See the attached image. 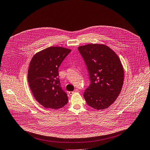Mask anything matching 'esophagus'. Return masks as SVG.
<instances>
[{
  "label": "esophagus",
  "mask_w": 150,
  "mask_h": 150,
  "mask_svg": "<svg viewBox=\"0 0 150 150\" xmlns=\"http://www.w3.org/2000/svg\"><path fill=\"white\" fill-rule=\"evenodd\" d=\"M78 91H79V90H78V89H75L74 91H69V95H73L74 93H76V92H78Z\"/></svg>",
  "instance_id": "34e87169"
}]
</instances>
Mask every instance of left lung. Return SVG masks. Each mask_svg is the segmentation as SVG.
Returning a JSON list of instances; mask_svg holds the SVG:
<instances>
[{"instance_id": "obj_1", "label": "left lung", "mask_w": 150, "mask_h": 150, "mask_svg": "<svg viewBox=\"0 0 150 150\" xmlns=\"http://www.w3.org/2000/svg\"><path fill=\"white\" fill-rule=\"evenodd\" d=\"M89 73L90 85L83 96L88 106L96 110L106 109L120 93L124 71L115 52L102 44H89L79 47Z\"/></svg>"}]
</instances>
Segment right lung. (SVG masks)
<instances>
[{"label": "right lung", "instance_id": "1", "mask_svg": "<svg viewBox=\"0 0 150 150\" xmlns=\"http://www.w3.org/2000/svg\"><path fill=\"white\" fill-rule=\"evenodd\" d=\"M71 49L49 47L37 52L30 61L28 81L36 100L45 108L58 109L67 104L68 96L61 88L59 67Z\"/></svg>", "mask_w": 150, "mask_h": 150}]
</instances>
